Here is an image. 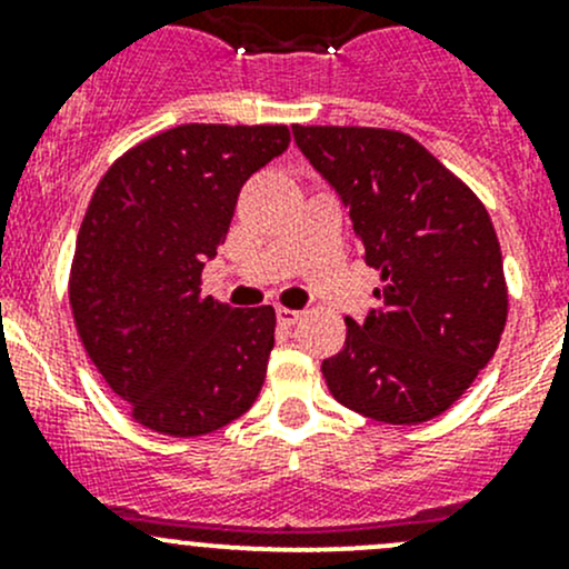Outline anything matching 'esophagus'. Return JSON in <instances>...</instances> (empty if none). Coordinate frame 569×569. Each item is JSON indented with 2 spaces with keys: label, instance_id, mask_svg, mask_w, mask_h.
Listing matches in <instances>:
<instances>
[{
  "label": "esophagus",
  "instance_id": "1",
  "mask_svg": "<svg viewBox=\"0 0 569 569\" xmlns=\"http://www.w3.org/2000/svg\"><path fill=\"white\" fill-rule=\"evenodd\" d=\"M302 319V313L300 311H291V308H278V321L283 327H291V325H297V321Z\"/></svg>",
  "mask_w": 569,
  "mask_h": 569
}]
</instances>
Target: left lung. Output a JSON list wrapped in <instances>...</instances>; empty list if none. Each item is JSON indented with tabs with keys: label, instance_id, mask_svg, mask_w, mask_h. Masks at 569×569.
I'll use <instances>...</instances> for the list:
<instances>
[{
	"label": "left lung",
	"instance_id": "left-lung-1",
	"mask_svg": "<svg viewBox=\"0 0 569 569\" xmlns=\"http://www.w3.org/2000/svg\"><path fill=\"white\" fill-rule=\"evenodd\" d=\"M313 170L347 206L382 302L347 317L343 349L321 363L349 410L423 423L490 363L507 325V280L481 200L421 142L366 126H291Z\"/></svg>",
	"mask_w": 569,
	"mask_h": 569
}]
</instances>
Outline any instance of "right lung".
Returning <instances> with one entry per match:
<instances>
[{"label": "right lung", "instance_id": "add662e5", "mask_svg": "<svg viewBox=\"0 0 569 569\" xmlns=\"http://www.w3.org/2000/svg\"><path fill=\"white\" fill-rule=\"evenodd\" d=\"M286 126L187 123L126 151L96 187L71 263L84 352L131 418L198 438L250 410L274 311L200 295L239 189L289 148Z\"/></svg>", "mask_w": 569, "mask_h": 569}]
</instances>
